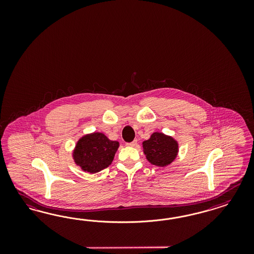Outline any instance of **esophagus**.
<instances>
[{
    "label": "esophagus",
    "mask_w": 254,
    "mask_h": 254,
    "mask_svg": "<svg viewBox=\"0 0 254 254\" xmlns=\"http://www.w3.org/2000/svg\"><path fill=\"white\" fill-rule=\"evenodd\" d=\"M137 142H138V141H137V139H134V140H133V141H131V142H127V146L131 147L136 146V145H137Z\"/></svg>",
    "instance_id": "1"
}]
</instances>
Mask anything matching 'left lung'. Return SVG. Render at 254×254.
Returning <instances> with one entry per match:
<instances>
[{"mask_svg":"<svg viewBox=\"0 0 254 254\" xmlns=\"http://www.w3.org/2000/svg\"><path fill=\"white\" fill-rule=\"evenodd\" d=\"M142 144L147 159L155 166L165 167L173 161L177 155V142L162 133L155 132Z\"/></svg>","mask_w":254,"mask_h":254,"instance_id":"left-lung-1","label":"left lung"}]
</instances>
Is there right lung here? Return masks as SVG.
Segmentation results:
<instances>
[{"label":"right lung","mask_w":254,"mask_h":254,"mask_svg":"<svg viewBox=\"0 0 254 254\" xmlns=\"http://www.w3.org/2000/svg\"><path fill=\"white\" fill-rule=\"evenodd\" d=\"M118 147L117 141L110 140L102 133H93L77 142L74 160L85 171L96 173L112 163Z\"/></svg>","instance_id":"add662e5"}]
</instances>
